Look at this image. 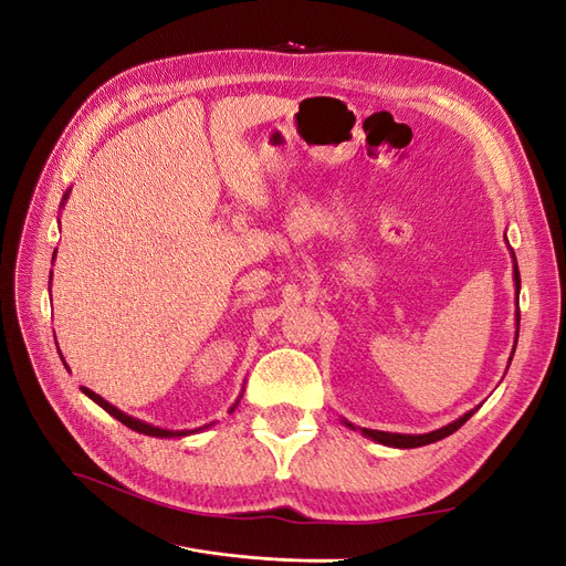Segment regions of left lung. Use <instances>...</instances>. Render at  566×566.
Returning a JSON list of instances; mask_svg holds the SVG:
<instances>
[{"label":"left lung","mask_w":566,"mask_h":566,"mask_svg":"<svg viewBox=\"0 0 566 566\" xmlns=\"http://www.w3.org/2000/svg\"><path fill=\"white\" fill-rule=\"evenodd\" d=\"M512 262H515V287H517V297H520V269H517V256H515V252H512ZM517 337H520V312H517L515 347H517ZM510 361H512V356H510ZM476 408H479V406H476ZM476 408L468 410V413L462 416V418L453 420L451 424L441 427V430H434V432H430V434H394V432H380V430H366V427L361 430V434L368 437V439H373V441H378V443H385V447H394V449H418V447H427V443H434V441H439V439H443V437L453 434L455 430H460V427L465 424V422L474 416ZM345 424L352 427V430H354L352 422L345 420Z\"/></svg>","instance_id":"left-lung-1"}]
</instances>
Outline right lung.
Wrapping results in <instances>:
<instances>
[{
	"instance_id": "right-lung-1",
	"label": "right lung",
	"mask_w": 566,
	"mask_h": 566,
	"mask_svg": "<svg viewBox=\"0 0 566 566\" xmlns=\"http://www.w3.org/2000/svg\"><path fill=\"white\" fill-rule=\"evenodd\" d=\"M65 198H67V193H65ZM65 198H63V202H65ZM61 202V205H63ZM61 361H63V356H61ZM67 368V366H65ZM82 391L84 394H87V397L92 399V401H96L101 408H104L106 410V413H111L115 420H119V422H123V424H127L129 427V430H134V432H139V434H148V437H186V434H193V432H200V430H205V427H208V424H205V427H198V430H163V427H156V424H148V422H144V420H136V418H132V416H127V413H123V410H119V408H115L113 403H108L106 399H101L98 397V394L96 391H92V389H87V387H82ZM238 406V401L233 403V408ZM231 408V410H233Z\"/></svg>"
}]
</instances>
